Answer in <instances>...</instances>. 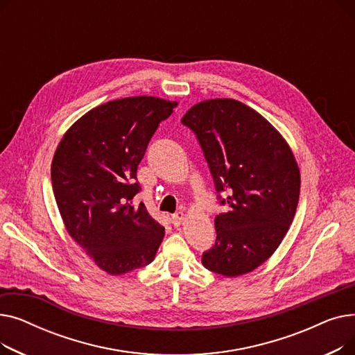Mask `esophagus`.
Masks as SVG:
<instances>
[{"label": "esophagus", "mask_w": 355, "mask_h": 355, "mask_svg": "<svg viewBox=\"0 0 355 355\" xmlns=\"http://www.w3.org/2000/svg\"><path fill=\"white\" fill-rule=\"evenodd\" d=\"M184 218H185V216H184V213H175L173 217H171V221H173V225L174 226H180V225H182V221H184Z\"/></svg>", "instance_id": "34e87169"}]
</instances>
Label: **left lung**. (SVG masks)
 I'll return each instance as SVG.
<instances>
[{"instance_id": "8db88e82", "label": "left lung", "mask_w": 355, "mask_h": 355, "mask_svg": "<svg viewBox=\"0 0 355 355\" xmlns=\"http://www.w3.org/2000/svg\"><path fill=\"white\" fill-rule=\"evenodd\" d=\"M181 122L194 130L217 193L229 206L216 216V245L204 268L227 277L246 275L275 253L295 217L300 166L286 139L262 115L236 99H207Z\"/></svg>"}]
</instances>
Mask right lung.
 Instances as JSON below:
<instances>
[{"label": "right lung", "instance_id": "right-lung-1", "mask_svg": "<svg viewBox=\"0 0 355 355\" xmlns=\"http://www.w3.org/2000/svg\"><path fill=\"white\" fill-rule=\"evenodd\" d=\"M177 105L157 96L106 102L74 122L54 153L51 182L64 227L112 276L151 263L164 239V227L132 198L148 142Z\"/></svg>", "mask_w": 355, "mask_h": 355}]
</instances>
